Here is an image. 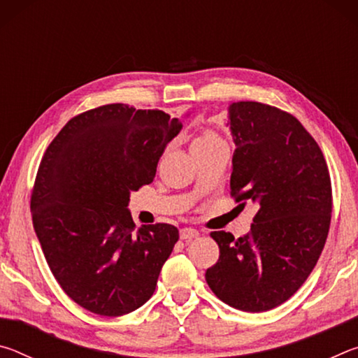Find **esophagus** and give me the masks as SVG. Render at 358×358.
Segmentation results:
<instances>
[{"label":"esophagus","mask_w":358,"mask_h":358,"mask_svg":"<svg viewBox=\"0 0 358 358\" xmlns=\"http://www.w3.org/2000/svg\"><path fill=\"white\" fill-rule=\"evenodd\" d=\"M199 237V232L196 229H192V227H185V229H181L180 230V238L181 240H185V241H191V240H194V238H197Z\"/></svg>","instance_id":"34e87169"}]
</instances>
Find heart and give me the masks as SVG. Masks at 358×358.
Segmentation results:
<instances>
[{"instance_id":"1","label":"heart","mask_w":358,"mask_h":358,"mask_svg":"<svg viewBox=\"0 0 358 358\" xmlns=\"http://www.w3.org/2000/svg\"><path fill=\"white\" fill-rule=\"evenodd\" d=\"M211 142H221V138L217 137L213 132H203L202 136H199L196 141L192 142V145H197V143H211Z\"/></svg>"}]
</instances>
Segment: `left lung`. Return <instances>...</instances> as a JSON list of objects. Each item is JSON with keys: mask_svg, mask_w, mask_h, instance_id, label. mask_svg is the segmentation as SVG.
I'll list each match as a JSON object with an SVG mask.
<instances>
[{"mask_svg": "<svg viewBox=\"0 0 358 358\" xmlns=\"http://www.w3.org/2000/svg\"><path fill=\"white\" fill-rule=\"evenodd\" d=\"M235 151L230 194L257 205L251 232H211L220 259L205 280L217 299L248 313L290 299L317 264L330 227L331 183L317 142L292 115L241 101L229 106Z\"/></svg>", "mask_w": 358, "mask_h": 358, "instance_id": "left-lung-1", "label": "left lung"}]
</instances>
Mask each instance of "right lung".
Listing matches in <instances>:
<instances>
[{"instance_id": "obj_1", "label": "right lung", "mask_w": 358, "mask_h": 358, "mask_svg": "<svg viewBox=\"0 0 358 358\" xmlns=\"http://www.w3.org/2000/svg\"><path fill=\"white\" fill-rule=\"evenodd\" d=\"M181 126L162 110L107 104L69 120L42 156L33 226L55 280L85 310L117 317L153 295L178 229L136 230L129 196L153 181Z\"/></svg>"}]
</instances>
